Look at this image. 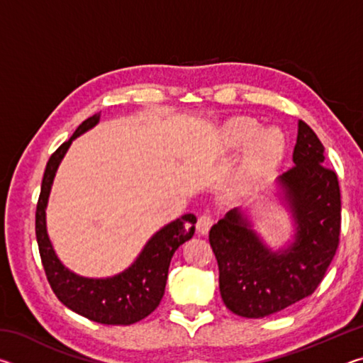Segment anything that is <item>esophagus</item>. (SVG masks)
I'll list each match as a JSON object with an SVG mask.
<instances>
[{
	"mask_svg": "<svg viewBox=\"0 0 363 363\" xmlns=\"http://www.w3.org/2000/svg\"><path fill=\"white\" fill-rule=\"evenodd\" d=\"M213 218L210 214H201L199 218V223H196V232L200 233V235H206L208 230H210V227L213 225Z\"/></svg>",
	"mask_w": 363,
	"mask_h": 363,
	"instance_id": "obj_1",
	"label": "esophagus"
}]
</instances>
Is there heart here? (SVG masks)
<instances>
[{
    "label": "heart",
    "mask_w": 363,
    "mask_h": 363,
    "mask_svg": "<svg viewBox=\"0 0 363 363\" xmlns=\"http://www.w3.org/2000/svg\"><path fill=\"white\" fill-rule=\"evenodd\" d=\"M257 130V123L250 118H235L223 131L225 147H238L248 140L240 164L242 179H255L279 162L284 152V136L279 130Z\"/></svg>",
    "instance_id": "1"
}]
</instances>
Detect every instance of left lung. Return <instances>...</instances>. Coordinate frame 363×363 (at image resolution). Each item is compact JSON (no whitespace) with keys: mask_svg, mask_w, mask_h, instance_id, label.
I'll list each match as a JSON object with an SVG mask.
<instances>
[{"mask_svg":"<svg viewBox=\"0 0 363 363\" xmlns=\"http://www.w3.org/2000/svg\"><path fill=\"white\" fill-rule=\"evenodd\" d=\"M323 144L309 125L298 123L294 167L279 176L296 225L290 247L272 251L233 208L210 230L225 307L262 318L311 296L320 285L340 245L341 194L337 176L323 164Z\"/></svg>","mask_w":363,"mask_h":363,"instance_id":"obj_1","label":"left lung"}]
</instances>
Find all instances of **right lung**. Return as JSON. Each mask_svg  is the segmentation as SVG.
Masks as SVG:
<instances>
[{
	"label": "right lung",
	"mask_w": 363,
	"mask_h": 363,
	"mask_svg": "<svg viewBox=\"0 0 363 363\" xmlns=\"http://www.w3.org/2000/svg\"><path fill=\"white\" fill-rule=\"evenodd\" d=\"M93 115L77 128L73 136L48 160L41 192L36 205L35 230L46 277L60 303L77 314L104 325H131L157 309L164 294L168 269L174 251L192 238L196 218L184 214L162 227L153 235L138 259L121 274L107 279L79 277L67 269L54 251L46 230V205L56 171L73 139L99 123Z\"/></svg>",
	"instance_id": "add662e5"
}]
</instances>
